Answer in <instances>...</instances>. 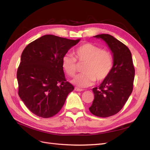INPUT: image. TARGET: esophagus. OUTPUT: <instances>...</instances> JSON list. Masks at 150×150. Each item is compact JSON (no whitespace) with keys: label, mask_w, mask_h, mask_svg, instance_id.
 I'll use <instances>...</instances> for the list:
<instances>
[{"label":"esophagus","mask_w":150,"mask_h":150,"mask_svg":"<svg viewBox=\"0 0 150 150\" xmlns=\"http://www.w3.org/2000/svg\"><path fill=\"white\" fill-rule=\"evenodd\" d=\"M75 90L77 91H83L84 90H82V89H81V88H79L77 87H75Z\"/></svg>","instance_id":"obj_1"}]
</instances>
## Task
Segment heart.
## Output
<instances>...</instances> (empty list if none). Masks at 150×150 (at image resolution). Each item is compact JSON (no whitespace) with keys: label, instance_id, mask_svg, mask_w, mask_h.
I'll return each instance as SVG.
<instances>
[{"label":"heart","instance_id":"b5f03b06","mask_svg":"<svg viewBox=\"0 0 150 150\" xmlns=\"http://www.w3.org/2000/svg\"><path fill=\"white\" fill-rule=\"evenodd\" d=\"M84 64L83 74L77 75L72 82L79 87L85 88L93 85L96 81L101 82L108 77L113 66V55L109 50L91 43H86L75 51V57L67 54L62 60V68L70 77L77 71V62Z\"/></svg>","mask_w":150,"mask_h":150}]
</instances>
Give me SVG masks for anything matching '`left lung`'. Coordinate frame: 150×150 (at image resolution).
Here are the masks:
<instances>
[{"mask_svg": "<svg viewBox=\"0 0 150 150\" xmlns=\"http://www.w3.org/2000/svg\"><path fill=\"white\" fill-rule=\"evenodd\" d=\"M104 40L113 53V66L108 77L92 89L94 100L90 112L100 117L114 115L121 110L133 91L135 68L132 53L125 44L109 34L94 36Z\"/></svg>", "mask_w": 150, "mask_h": 150, "instance_id": "left-lung-1", "label": "left lung"}]
</instances>
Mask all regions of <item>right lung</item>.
I'll return each instance as SVG.
<instances>
[{"label":"right lung","mask_w":150,"mask_h":150,"mask_svg":"<svg viewBox=\"0 0 150 150\" xmlns=\"http://www.w3.org/2000/svg\"><path fill=\"white\" fill-rule=\"evenodd\" d=\"M79 41L46 35L30 43L22 52L17 73L18 93L37 116L55 115L74 90L66 80L62 60Z\"/></svg>","instance_id":"1"}]
</instances>
